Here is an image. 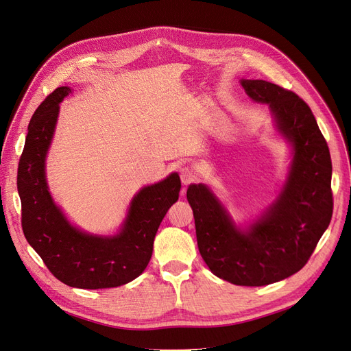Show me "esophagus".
I'll return each instance as SVG.
<instances>
[{
    "label": "esophagus",
    "mask_w": 351,
    "mask_h": 351,
    "mask_svg": "<svg viewBox=\"0 0 351 351\" xmlns=\"http://www.w3.org/2000/svg\"><path fill=\"white\" fill-rule=\"evenodd\" d=\"M179 173H180V180H182V183L184 186H188V184H191V183H193L196 180V173L191 168H188V167L180 168Z\"/></svg>",
    "instance_id": "1"
}]
</instances>
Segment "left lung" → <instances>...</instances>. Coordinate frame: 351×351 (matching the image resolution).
I'll list each match as a JSON object with an SVG mask.
<instances>
[{
	"instance_id": "left-lung-1",
	"label": "left lung",
	"mask_w": 351,
	"mask_h": 351,
	"mask_svg": "<svg viewBox=\"0 0 351 351\" xmlns=\"http://www.w3.org/2000/svg\"><path fill=\"white\" fill-rule=\"evenodd\" d=\"M247 96L268 104L274 125L292 147L284 188L248 227L234 221L208 186L191 184L197 247L216 276L234 285L264 287L305 267L333 213L332 159L309 106L265 80H240Z\"/></svg>"
}]
</instances>
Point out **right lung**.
I'll return each mask as SVG.
<instances>
[{
	"label": "right lung",
	"mask_w": 351,
	"mask_h": 351,
	"mask_svg": "<svg viewBox=\"0 0 351 351\" xmlns=\"http://www.w3.org/2000/svg\"><path fill=\"white\" fill-rule=\"evenodd\" d=\"M69 93H72L70 87H58L29 121L16 178L22 230L29 245L60 282L80 289L121 287L147 268L158 227L179 199L180 178L173 172L139 189L114 236L90 234L73 226L53 202L45 172L59 104Z\"/></svg>",
	"instance_id": "add662e5"
}]
</instances>
